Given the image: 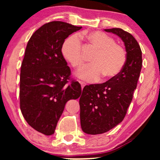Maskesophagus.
Wrapping results in <instances>:
<instances>
[{
  "label": "esophagus",
  "mask_w": 160,
  "mask_h": 160,
  "mask_svg": "<svg viewBox=\"0 0 160 160\" xmlns=\"http://www.w3.org/2000/svg\"><path fill=\"white\" fill-rule=\"evenodd\" d=\"M79 83L81 84V86H82V89L84 88V87L85 86V85H86V84H85V83L83 82H79Z\"/></svg>",
  "instance_id": "obj_1"
}]
</instances>
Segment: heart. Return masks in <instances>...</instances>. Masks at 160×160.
<instances>
[{
  "label": "heart",
  "instance_id": "obj_1",
  "mask_svg": "<svg viewBox=\"0 0 160 160\" xmlns=\"http://www.w3.org/2000/svg\"><path fill=\"white\" fill-rule=\"evenodd\" d=\"M87 43L97 50L91 59L92 64L78 72L77 76L88 82H95L101 75L110 79L119 75L127 60V53L122 45L116 43L112 37L101 31L84 32L79 36ZM62 53L65 60L75 69H80L84 63L82 45L76 36H71L64 41Z\"/></svg>",
  "mask_w": 160,
  "mask_h": 160
}]
</instances>
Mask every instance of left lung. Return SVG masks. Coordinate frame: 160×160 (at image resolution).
<instances>
[{"label": "left lung", "instance_id": "1", "mask_svg": "<svg viewBox=\"0 0 160 160\" xmlns=\"http://www.w3.org/2000/svg\"><path fill=\"white\" fill-rule=\"evenodd\" d=\"M122 39L127 52L119 75L102 84L85 86L79 99L83 132L89 135L108 132L122 122L132 100L142 68V52L135 38L121 28L105 29Z\"/></svg>", "mask_w": 160, "mask_h": 160}]
</instances>
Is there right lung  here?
Wrapping results in <instances>:
<instances>
[{
	"instance_id": "add662e5",
	"label": "right lung",
	"mask_w": 160,
	"mask_h": 160,
	"mask_svg": "<svg viewBox=\"0 0 160 160\" xmlns=\"http://www.w3.org/2000/svg\"><path fill=\"white\" fill-rule=\"evenodd\" d=\"M81 28L53 21L38 28L28 42L21 65L20 109L28 124L46 135L54 133L66 102L82 94L78 82L68 84L71 69L62 54L65 39Z\"/></svg>"
}]
</instances>
